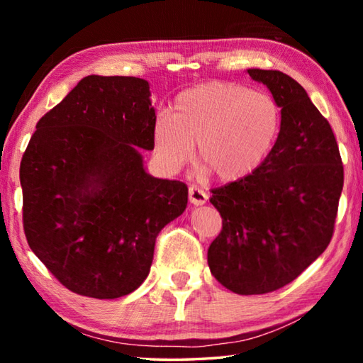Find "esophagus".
I'll return each mask as SVG.
<instances>
[{
    "mask_svg": "<svg viewBox=\"0 0 363 363\" xmlns=\"http://www.w3.org/2000/svg\"><path fill=\"white\" fill-rule=\"evenodd\" d=\"M189 200L190 203L194 205H205L208 201V194L203 189H200L199 186H190L189 187Z\"/></svg>",
    "mask_w": 363,
    "mask_h": 363,
    "instance_id": "1",
    "label": "esophagus"
}]
</instances>
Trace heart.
<instances>
[{
	"label": "heart",
	"mask_w": 363,
	"mask_h": 363,
	"mask_svg": "<svg viewBox=\"0 0 363 363\" xmlns=\"http://www.w3.org/2000/svg\"><path fill=\"white\" fill-rule=\"evenodd\" d=\"M281 110L272 96L238 83L210 82L176 97L173 113H160L153 145L163 167L177 171L194 153L223 182L255 174L272 153Z\"/></svg>",
	"instance_id": "heart-1"
}]
</instances>
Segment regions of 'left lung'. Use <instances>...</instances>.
I'll return each instance as SVG.
<instances>
[{"mask_svg": "<svg viewBox=\"0 0 363 363\" xmlns=\"http://www.w3.org/2000/svg\"><path fill=\"white\" fill-rule=\"evenodd\" d=\"M281 108L267 162L247 179L213 189L223 230L208 266L237 294H264L293 281L333 237L344 168L333 130L306 89L279 70L250 69Z\"/></svg>", "mask_w": 363, "mask_h": 363, "instance_id": "obj_1", "label": "left lung"}]
</instances>
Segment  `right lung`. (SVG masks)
<instances>
[{"label": "right lung", "mask_w": 363, "mask_h": 363, "mask_svg": "<svg viewBox=\"0 0 363 363\" xmlns=\"http://www.w3.org/2000/svg\"><path fill=\"white\" fill-rule=\"evenodd\" d=\"M157 116L149 83L84 77L36 123L21 163L23 230L49 272L97 299L133 293L160 230L187 206V186L147 174Z\"/></svg>", "instance_id": "add662e5"}]
</instances>
